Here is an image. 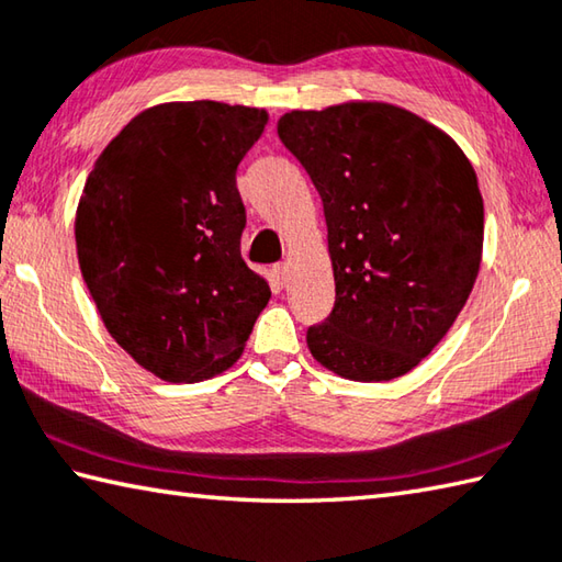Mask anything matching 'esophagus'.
I'll list each match as a JSON object with an SVG mask.
<instances>
[{
    "instance_id": "obj_1",
    "label": "esophagus",
    "mask_w": 562,
    "mask_h": 562,
    "mask_svg": "<svg viewBox=\"0 0 562 562\" xmlns=\"http://www.w3.org/2000/svg\"><path fill=\"white\" fill-rule=\"evenodd\" d=\"M273 277H277V281H279L281 285L289 283V277H291V267H289V263H285V261L277 263V267H273Z\"/></svg>"
}]
</instances>
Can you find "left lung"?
<instances>
[{
	"mask_svg": "<svg viewBox=\"0 0 562 562\" xmlns=\"http://www.w3.org/2000/svg\"><path fill=\"white\" fill-rule=\"evenodd\" d=\"M279 139L323 200L335 308L308 349L352 381L404 376L468 303L484 241L477 173L454 139L404 108L293 110Z\"/></svg>",
	"mask_w": 562,
	"mask_h": 562,
	"instance_id": "left-lung-1",
	"label": "left lung"
}]
</instances>
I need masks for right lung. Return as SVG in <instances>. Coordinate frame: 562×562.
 Segmentation results:
<instances>
[{
	"mask_svg": "<svg viewBox=\"0 0 562 562\" xmlns=\"http://www.w3.org/2000/svg\"><path fill=\"white\" fill-rule=\"evenodd\" d=\"M267 110L164 102L124 126L94 161L76 247L108 333L146 372L203 381L237 362L269 281L239 251L247 225L237 166Z\"/></svg>",
	"mask_w": 562,
	"mask_h": 562,
	"instance_id": "right-lung-1",
	"label": "right lung"
}]
</instances>
